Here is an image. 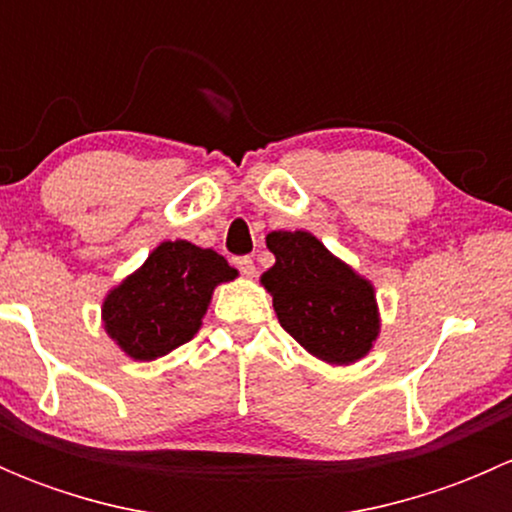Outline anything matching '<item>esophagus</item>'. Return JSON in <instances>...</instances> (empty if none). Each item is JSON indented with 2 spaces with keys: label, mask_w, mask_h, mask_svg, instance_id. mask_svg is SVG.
<instances>
[{
  "label": "esophagus",
  "mask_w": 512,
  "mask_h": 512,
  "mask_svg": "<svg viewBox=\"0 0 512 512\" xmlns=\"http://www.w3.org/2000/svg\"><path fill=\"white\" fill-rule=\"evenodd\" d=\"M235 265L242 272V277H255V262L250 257H235Z\"/></svg>",
  "instance_id": "esophagus-1"
}]
</instances>
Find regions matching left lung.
Returning a JSON list of instances; mask_svg holds the SVG:
<instances>
[{
	"label": "left lung",
	"instance_id": "1",
	"mask_svg": "<svg viewBox=\"0 0 512 512\" xmlns=\"http://www.w3.org/2000/svg\"><path fill=\"white\" fill-rule=\"evenodd\" d=\"M275 265L260 277L289 337L327 364L364 359L379 339L376 292L307 230L267 235Z\"/></svg>",
	"mask_w": 512,
	"mask_h": 512
}]
</instances>
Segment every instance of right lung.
Segmentation results:
<instances>
[{
    "instance_id": "add662e5",
    "label": "right lung",
    "mask_w": 512,
    "mask_h": 512,
    "mask_svg": "<svg viewBox=\"0 0 512 512\" xmlns=\"http://www.w3.org/2000/svg\"><path fill=\"white\" fill-rule=\"evenodd\" d=\"M235 277V267L210 247L165 240L106 294L103 329L133 361H153L198 334L215 287Z\"/></svg>"
}]
</instances>
